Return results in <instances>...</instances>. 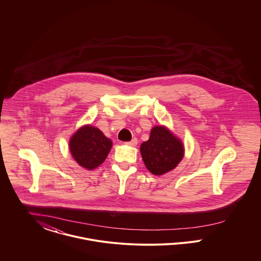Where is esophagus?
Wrapping results in <instances>:
<instances>
[{
  "mask_svg": "<svg viewBox=\"0 0 261 261\" xmlns=\"http://www.w3.org/2000/svg\"><path fill=\"white\" fill-rule=\"evenodd\" d=\"M127 144L130 145V146H132V147H135V146L138 145V140H137V138H133L130 142H127Z\"/></svg>",
  "mask_w": 261,
  "mask_h": 261,
  "instance_id": "1",
  "label": "esophagus"
}]
</instances>
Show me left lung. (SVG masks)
Wrapping results in <instances>:
<instances>
[{"mask_svg": "<svg viewBox=\"0 0 261 261\" xmlns=\"http://www.w3.org/2000/svg\"><path fill=\"white\" fill-rule=\"evenodd\" d=\"M140 149L146 167L154 175L172 170L184 155L180 140L162 126L151 129L149 140L142 144Z\"/></svg>", "mask_w": 261, "mask_h": 261, "instance_id": "left-lung-1", "label": "left lung"}]
</instances>
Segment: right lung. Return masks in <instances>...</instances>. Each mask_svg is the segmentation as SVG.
I'll return each instance as SVG.
<instances>
[{
  "instance_id": "right-lung-1",
  "label": "right lung",
  "mask_w": 261,
  "mask_h": 261,
  "mask_svg": "<svg viewBox=\"0 0 261 261\" xmlns=\"http://www.w3.org/2000/svg\"><path fill=\"white\" fill-rule=\"evenodd\" d=\"M112 143L102 132L92 126H84L70 139V152L76 162L87 169H94L105 162Z\"/></svg>"
}]
</instances>
